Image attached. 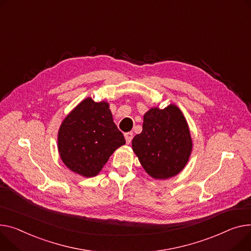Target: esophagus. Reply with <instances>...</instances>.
<instances>
[{
    "label": "esophagus",
    "mask_w": 251,
    "mask_h": 251,
    "mask_svg": "<svg viewBox=\"0 0 251 251\" xmlns=\"http://www.w3.org/2000/svg\"><path fill=\"white\" fill-rule=\"evenodd\" d=\"M124 136H125V139H126V142H127V144L131 143V141H132V138H133V133H132V132H127V133H125Z\"/></svg>",
    "instance_id": "esophagus-1"
}]
</instances>
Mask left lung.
Returning <instances> with one entry per match:
<instances>
[{"label": "left lung", "mask_w": 251, "mask_h": 251, "mask_svg": "<svg viewBox=\"0 0 251 251\" xmlns=\"http://www.w3.org/2000/svg\"><path fill=\"white\" fill-rule=\"evenodd\" d=\"M192 138L185 116L176 105L151 108L143 117L142 132L132 140L133 151L145 172L165 179L185 168L192 152Z\"/></svg>", "instance_id": "8db88e82"}]
</instances>
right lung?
Wrapping results in <instances>:
<instances>
[{
  "label": "right lung",
  "mask_w": 251,
  "mask_h": 251,
  "mask_svg": "<svg viewBox=\"0 0 251 251\" xmlns=\"http://www.w3.org/2000/svg\"><path fill=\"white\" fill-rule=\"evenodd\" d=\"M58 152L68 168L82 176H97L115 150L126 143L113 122L107 102H80L60 125Z\"/></svg>",
  "instance_id": "add662e5"
}]
</instances>
